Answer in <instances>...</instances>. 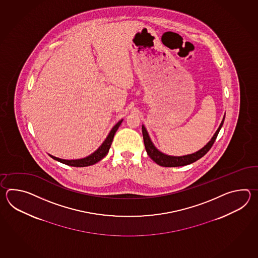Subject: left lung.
Listing matches in <instances>:
<instances>
[{
	"label": "left lung",
	"instance_id": "8db88e82",
	"mask_svg": "<svg viewBox=\"0 0 258 258\" xmlns=\"http://www.w3.org/2000/svg\"><path fill=\"white\" fill-rule=\"evenodd\" d=\"M224 119L225 115L223 117V120L221 121V123L219 124L218 130L216 131L214 136L212 137L210 141L206 146H204L203 148L199 149L198 151L195 152V153L188 154V155H184V156H170V155H167V154L159 151V149L155 147L151 138L148 135L146 127L143 124V138H144V144H145V148L147 150V153L150 157V159L154 160L157 164L162 166V167H179V166L191 164L192 162L201 159L202 157H204L206 154L209 152V149L213 146L221 127L223 125Z\"/></svg>",
	"mask_w": 258,
	"mask_h": 258
}]
</instances>
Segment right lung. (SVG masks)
<instances>
[{
	"instance_id": "1",
	"label": "right lung",
	"mask_w": 258,
	"mask_h": 258,
	"mask_svg": "<svg viewBox=\"0 0 258 258\" xmlns=\"http://www.w3.org/2000/svg\"><path fill=\"white\" fill-rule=\"evenodd\" d=\"M121 121H122V119L118 121L115 125L111 128V130H110V133H109V135L107 136L103 143L99 146V148H98L97 150H95L93 153L88 155V157H85V158H82V159H63L54 157V156H52V155H50V154H49V156L50 158H52V159H55V160L59 161L60 163L69 165V166H73V167H87V166L94 165L95 163L99 162V160H101V159H103L105 156L109 152L110 145H111V143H112L114 135H115L116 131L118 130L119 126L121 125Z\"/></svg>"
}]
</instances>
